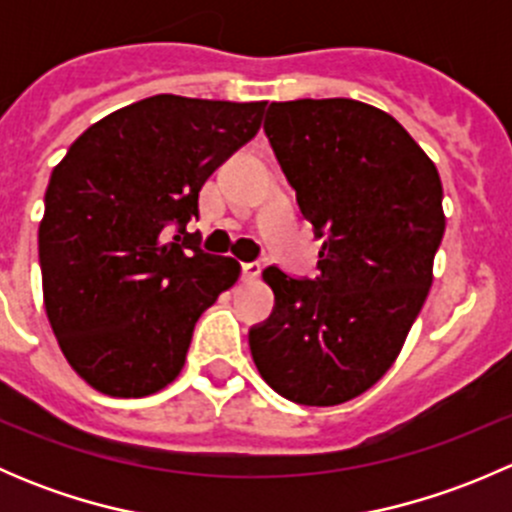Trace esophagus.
<instances>
[{
    "label": "esophagus",
    "mask_w": 512,
    "mask_h": 512,
    "mask_svg": "<svg viewBox=\"0 0 512 512\" xmlns=\"http://www.w3.org/2000/svg\"><path fill=\"white\" fill-rule=\"evenodd\" d=\"M242 280H255V277H260L262 267L260 262H242Z\"/></svg>",
    "instance_id": "34e87169"
}]
</instances>
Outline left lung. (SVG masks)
<instances>
[{
  "label": "left lung",
  "mask_w": 512,
  "mask_h": 512,
  "mask_svg": "<svg viewBox=\"0 0 512 512\" xmlns=\"http://www.w3.org/2000/svg\"><path fill=\"white\" fill-rule=\"evenodd\" d=\"M262 128L322 250L314 280L262 272L275 307L250 352L280 396L337 406L389 371L426 302L441 178L396 118L354 98L270 103Z\"/></svg>",
  "instance_id": "1"
}]
</instances>
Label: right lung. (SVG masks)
I'll return each mask as SVG.
<instances>
[{"mask_svg": "<svg viewBox=\"0 0 512 512\" xmlns=\"http://www.w3.org/2000/svg\"><path fill=\"white\" fill-rule=\"evenodd\" d=\"M262 113L265 101L143 98L86 128L54 168L39 225L46 317L94 389L138 399L168 386L198 317L235 285L240 265L185 225Z\"/></svg>", "mask_w": 512, "mask_h": 512, "instance_id": "obj_1", "label": "right lung"}]
</instances>
